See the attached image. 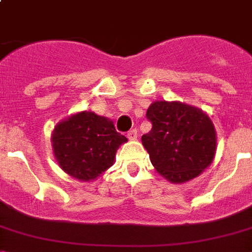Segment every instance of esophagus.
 <instances>
[{
  "mask_svg": "<svg viewBox=\"0 0 252 252\" xmlns=\"http://www.w3.org/2000/svg\"><path fill=\"white\" fill-rule=\"evenodd\" d=\"M126 136H128V138H129V140H132V141H134V140H137V130H136V129L129 130V132H128V134H126Z\"/></svg>",
  "mask_w": 252,
  "mask_h": 252,
  "instance_id": "obj_1",
  "label": "esophagus"
}]
</instances>
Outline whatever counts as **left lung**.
Returning a JSON list of instances; mask_svg holds the SVG:
<instances>
[{
  "label": "left lung",
  "mask_w": 252,
  "mask_h": 252,
  "mask_svg": "<svg viewBox=\"0 0 252 252\" xmlns=\"http://www.w3.org/2000/svg\"><path fill=\"white\" fill-rule=\"evenodd\" d=\"M153 126L141 137L158 174L175 184L195 179L211 165L217 134L211 118L182 102L156 100L146 111Z\"/></svg>",
  "instance_id": "obj_1"
}]
</instances>
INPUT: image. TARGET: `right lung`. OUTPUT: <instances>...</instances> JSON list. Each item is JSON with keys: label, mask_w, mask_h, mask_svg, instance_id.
<instances>
[{"label": "right lung", "mask_w": 252, "mask_h": 252, "mask_svg": "<svg viewBox=\"0 0 252 252\" xmlns=\"http://www.w3.org/2000/svg\"><path fill=\"white\" fill-rule=\"evenodd\" d=\"M51 141L61 170L81 182H93L114 165L119 146L128 138L116 132L108 118L81 111L57 123Z\"/></svg>", "instance_id": "add662e5"}]
</instances>
